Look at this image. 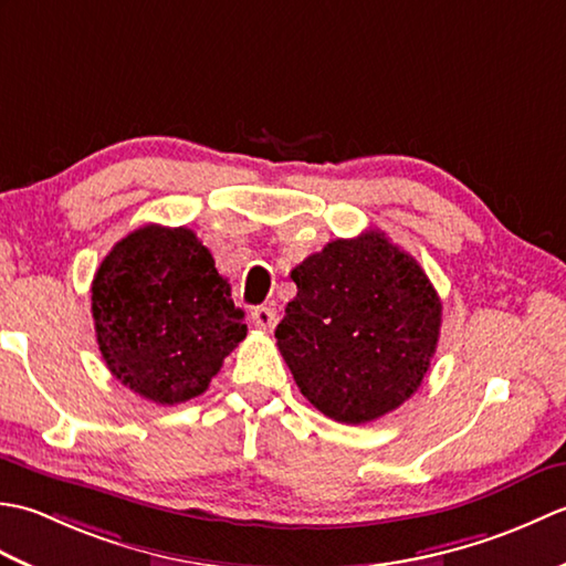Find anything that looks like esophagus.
<instances>
[{
	"mask_svg": "<svg viewBox=\"0 0 566 566\" xmlns=\"http://www.w3.org/2000/svg\"><path fill=\"white\" fill-rule=\"evenodd\" d=\"M250 318H252V323H255V326H258L260 331H272V328L276 326V311L270 308V306L252 308Z\"/></svg>",
	"mask_w": 566,
	"mask_h": 566,
	"instance_id": "esophagus-1",
	"label": "esophagus"
}]
</instances>
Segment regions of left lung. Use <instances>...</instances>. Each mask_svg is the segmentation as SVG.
<instances>
[{
  "mask_svg": "<svg viewBox=\"0 0 566 566\" xmlns=\"http://www.w3.org/2000/svg\"><path fill=\"white\" fill-rule=\"evenodd\" d=\"M292 280L296 296L274 338L308 403L359 426L411 399L442 323L423 268L381 231H365L331 240Z\"/></svg>",
  "mask_w": 566,
  "mask_h": 566,
  "instance_id": "left-lung-1",
  "label": "left lung"
}]
</instances>
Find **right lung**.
<instances>
[{"label":"right lung","mask_w":566,"mask_h":566,"mask_svg":"<svg viewBox=\"0 0 566 566\" xmlns=\"http://www.w3.org/2000/svg\"><path fill=\"white\" fill-rule=\"evenodd\" d=\"M92 318L112 375L160 406L207 391L248 333L231 284L185 226L118 240L94 274Z\"/></svg>","instance_id":"add662e5"}]
</instances>
